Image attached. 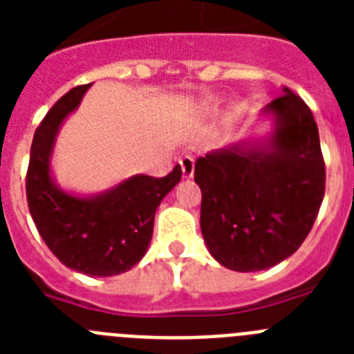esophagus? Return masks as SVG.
Segmentation results:
<instances>
[{
  "label": "esophagus",
  "instance_id": "1",
  "mask_svg": "<svg viewBox=\"0 0 354 354\" xmlns=\"http://www.w3.org/2000/svg\"><path fill=\"white\" fill-rule=\"evenodd\" d=\"M180 168H183V177L184 179H192L193 175H195V161L193 158L186 156V158L180 159Z\"/></svg>",
  "mask_w": 354,
  "mask_h": 354
}]
</instances>
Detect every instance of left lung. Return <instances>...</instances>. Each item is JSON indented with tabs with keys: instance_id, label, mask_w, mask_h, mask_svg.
<instances>
[{
	"instance_id": "left-lung-1",
	"label": "left lung",
	"mask_w": 354,
	"mask_h": 354,
	"mask_svg": "<svg viewBox=\"0 0 354 354\" xmlns=\"http://www.w3.org/2000/svg\"><path fill=\"white\" fill-rule=\"evenodd\" d=\"M262 115L274 122L268 138L243 140L195 162L205 245L241 273L268 270L301 246L326 184L317 124L301 97L283 86Z\"/></svg>"
}]
</instances>
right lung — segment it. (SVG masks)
<instances>
[{
  "label": "right lung",
  "instance_id": "right-lung-1",
  "mask_svg": "<svg viewBox=\"0 0 354 354\" xmlns=\"http://www.w3.org/2000/svg\"><path fill=\"white\" fill-rule=\"evenodd\" d=\"M90 84L68 90L37 127L26 175L30 214L40 237L62 264L88 277H113L138 264L152 239L161 200L179 184L183 170L167 177L133 175L97 195L64 192L51 174L56 136L76 111Z\"/></svg>",
  "mask_w": 354,
  "mask_h": 354
}]
</instances>
